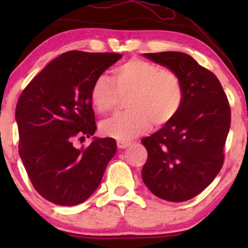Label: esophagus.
<instances>
[{"instance_id":"34e87169","label":"esophagus","mask_w":248,"mask_h":248,"mask_svg":"<svg viewBox=\"0 0 248 248\" xmlns=\"http://www.w3.org/2000/svg\"><path fill=\"white\" fill-rule=\"evenodd\" d=\"M131 144H132L131 141H125V140H118L117 141V147L121 148V149L127 148L128 145H131Z\"/></svg>"}]
</instances>
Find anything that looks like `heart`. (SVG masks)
Masks as SVG:
<instances>
[{
	"label": "heart",
	"mask_w": 248,
	"mask_h": 248,
	"mask_svg": "<svg viewBox=\"0 0 248 248\" xmlns=\"http://www.w3.org/2000/svg\"><path fill=\"white\" fill-rule=\"evenodd\" d=\"M109 78L100 76L90 89V101L98 113L115 110L121 96L130 94L131 110L103 122L101 132L118 140H130L151 127L164 126L181 109L184 91L178 74L143 59H131L115 67Z\"/></svg>",
	"instance_id": "b5f03b06"
}]
</instances>
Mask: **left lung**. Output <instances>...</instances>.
Segmentation results:
<instances>
[{
	"label": "left lung",
	"instance_id": "left-lung-1",
	"mask_svg": "<svg viewBox=\"0 0 248 248\" xmlns=\"http://www.w3.org/2000/svg\"><path fill=\"white\" fill-rule=\"evenodd\" d=\"M144 56L178 74L184 99L174 120L141 140L148 151L142 179L158 198L184 202L208 187L222 167L229 101L218 78L187 54Z\"/></svg>",
	"mask_w": 248,
	"mask_h": 248
}]
</instances>
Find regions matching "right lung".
<instances>
[{"mask_svg":"<svg viewBox=\"0 0 248 248\" xmlns=\"http://www.w3.org/2000/svg\"><path fill=\"white\" fill-rule=\"evenodd\" d=\"M120 59L116 53H63L20 94L19 155L33 187L47 201L80 204L100 184L116 141L94 139L86 148H77L74 141L83 142L96 131L91 86Z\"/></svg>","mask_w":248,"mask_h":248,"instance_id":"add662e5","label":"right lung"}]
</instances>
